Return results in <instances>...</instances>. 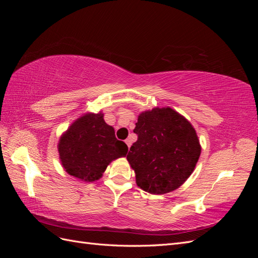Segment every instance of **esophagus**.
<instances>
[{
    "label": "esophagus",
    "mask_w": 258,
    "mask_h": 258,
    "mask_svg": "<svg viewBox=\"0 0 258 258\" xmlns=\"http://www.w3.org/2000/svg\"><path fill=\"white\" fill-rule=\"evenodd\" d=\"M124 142H126V144H127V145H128V147L130 148V146H131V140H130V139H127L126 141H124Z\"/></svg>",
    "instance_id": "34e87169"
}]
</instances>
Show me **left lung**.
I'll return each instance as SVG.
<instances>
[{
	"instance_id": "8db88e82",
	"label": "left lung",
	"mask_w": 258,
	"mask_h": 258,
	"mask_svg": "<svg viewBox=\"0 0 258 258\" xmlns=\"http://www.w3.org/2000/svg\"><path fill=\"white\" fill-rule=\"evenodd\" d=\"M138 135L127 160L140 188L163 195L183 185L194 172L201 145L192 124L171 107H154L138 116Z\"/></svg>"
}]
</instances>
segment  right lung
Returning <instances> with one entry per match:
<instances>
[{"mask_svg":"<svg viewBox=\"0 0 258 258\" xmlns=\"http://www.w3.org/2000/svg\"><path fill=\"white\" fill-rule=\"evenodd\" d=\"M103 116L102 112L85 113L59 139L62 167L83 182L98 181L113 160L124 157L128 152L126 143L116 139L114 128Z\"/></svg>","mask_w":258,"mask_h":258,"instance_id":"add662e5","label":"right lung"}]
</instances>
